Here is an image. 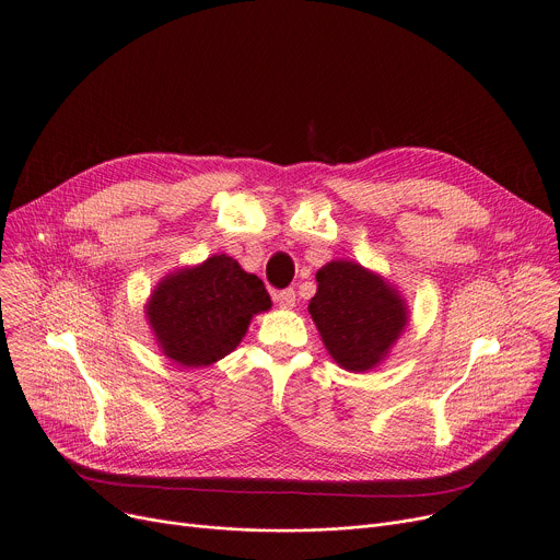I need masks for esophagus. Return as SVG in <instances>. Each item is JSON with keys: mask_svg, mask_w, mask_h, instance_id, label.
Here are the masks:
<instances>
[{"mask_svg": "<svg viewBox=\"0 0 560 560\" xmlns=\"http://www.w3.org/2000/svg\"><path fill=\"white\" fill-rule=\"evenodd\" d=\"M296 294H294V290L292 288H285V290H279V292H275V301H277V306L279 308H292L294 306V299Z\"/></svg>", "mask_w": 560, "mask_h": 560, "instance_id": "obj_1", "label": "esophagus"}]
</instances>
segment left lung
Wrapping results in <instances>:
<instances>
[{
	"label": "left lung",
	"instance_id": "1",
	"mask_svg": "<svg viewBox=\"0 0 560 560\" xmlns=\"http://www.w3.org/2000/svg\"><path fill=\"white\" fill-rule=\"evenodd\" d=\"M308 313L330 358L350 373L375 369L409 322L399 292L354 261H330L317 272Z\"/></svg>",
	"mask_w": 560,
	"mask_h": 560
}]
</instances>
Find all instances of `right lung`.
Returning a JSON list of instances; mask_svg holds the SVG:
<instances>
[{"label": "right lung", "instance_id": "add662e5", "mask_svg": "<svg viewBox=\"0 0 560 560\" xmlns=\"http://www.w3.org/2000/svg\"><path fill=\"white\" fill-rule=\"evenodd\" d=\"M272 301L257 275L228 254L167 275L147 301V319L159 346L185 369L210 366L230 354L254 315Z\"/></svg>", "mask_w": 560, "mask_h": 560}]
</instances>
